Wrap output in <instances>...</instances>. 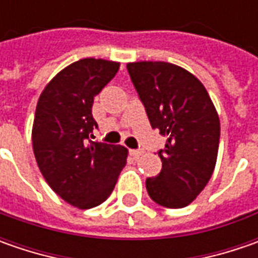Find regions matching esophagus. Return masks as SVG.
Returning a JSON list of instances; mask_svg holds the SVG:
<instances>
[{
    "label": "esophagus",
    "instance_id": "obj_1",
    "mask_svg": "<svg viewBox=\"0 0 258 258\" xmlns=\"http://www.w3.org/2000/svg\"><path fill=\"white\" fill-rule=\"evenodd\" d=\"M142 154H144V152H142L141 149H131V155L134 156L135 159H138V158H139Z\"/></svg>",
    "mask_w": 258,
    "mask_h": 258
}]
</instances>
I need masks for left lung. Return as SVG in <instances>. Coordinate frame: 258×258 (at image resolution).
Instances as JSON below:
<instances>
[{
  "instance_id": "1",
  "label": "left lung",
  "mask_w": 258,
  "mask_h": 258,
  "mask_svg": "<svg viewBox=\"0 0 258 258\" xmlns=\"http://www.w3.org/2000/svg\"><path fill=\"white\" fill-rule=\"evenodd\" d=\"M151 126L166 136L158 155L162 169L146 179L155 203L182 208L208 183L220 145V119L204 85L189 72L166 61L127 63Z\"/></svg>"
}]
</instances>
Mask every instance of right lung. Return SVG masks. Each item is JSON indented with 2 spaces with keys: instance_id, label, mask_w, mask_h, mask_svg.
I'll use <instances>...</instances> for the list:
<instances>
[{
  "instance_id": "add662e5",
  "label": "right lung",
  "mask_w": 258,
  "mask_h": 258,
  "mask_svg": "<svg viewBox=\"0 0 258 258\" xmlns=\"http://www.w3.org/2000/svg\"><path fill=\"white\" fill-rule=\"evenodd\" d=\"M120 63L82 58L63 69L40 94L33 123V151L44 179L60 198L80 210L104 203L126 165L127 149L89 141L97 123L96 94Z\"/></svg>"
}]
</instances>
